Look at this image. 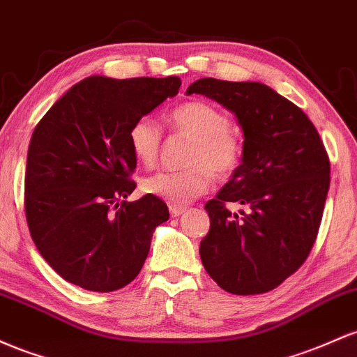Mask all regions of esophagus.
Listing matches in <instances>:
<instances>
[{"mask_svg":"<svg viewBox=\"0 0 357 357\" xmlns=\"http://www.w3.org/2000/svg\"><path fill=\"white\" fill-rule=\"evenodd\" d=\"M185 211H187L185 207H182V206H170L172 218H178V215H182Z\"/></svg>","mask_w":357,"mask_h":357,"instance_id":"34e87169","label":"esophagus"}]
</instances>
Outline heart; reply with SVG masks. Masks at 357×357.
<instances>
[{"instance_id":"b5f03b06","label":"heart","mask_w":357,"mask_h":357,"mask_svg":"<svg viewBox=\"0 0 357 357\" xmlns=\"http://www.w3.org/2000/svg\"><path fill=\"white\" fill-rule=\"evenodd\" d=\"M168 125L175 133L187 136L192 145L182 172H158L143 180L146 194L165 200L170 206H185L212 185V177L229 178L243 160V139L222 109L206 101H189L172 109ZM130 148L143 167L157 163L162 148V130L155 121L142 118L128 133Z\"/></svg>"}]
</instances>
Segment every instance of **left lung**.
<instances>
[{"label":"left lung","instance_id":"1","mask_svg":"<svg viewBox=\"0 0 357 357\" xmlns=\"http://www.w3.org/2000/svg\"><path fill=\"white\" fill-rule=\"evenodd\" d=\"M202 94L236 114L243 128V162L206 204L211 229L200 259L222 290L266 294L294 275L317 238L331 183V162L308 116L261 82L199 79ZM227 202L247 207L241 216Z\"/></svg>","mask_w":357,"mask_h":357}]
</instances>
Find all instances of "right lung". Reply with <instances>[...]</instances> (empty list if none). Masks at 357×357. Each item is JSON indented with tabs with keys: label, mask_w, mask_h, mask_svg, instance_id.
Masks as SVG:
<instances>
[{
	"label": "right lung",
	"mask_w": 357,
	"mask_h": 357,
	"mask_svg": "<svg viewBox=\"0 0 357 357\" xmlns=\"http://www.w3.org/2000/svg\"><path fill=\"white\" fill-rule=\"evenodd\" d=\"M180 79L92 75L72 86L40 119L28 146L25 214L31 239L69 283L114 291L138 276L155 227L168 221L163 200L135 202V121L177 96Z\"/></svg>",
	"instance_id": "add662e5"
}]
</instances>
